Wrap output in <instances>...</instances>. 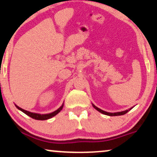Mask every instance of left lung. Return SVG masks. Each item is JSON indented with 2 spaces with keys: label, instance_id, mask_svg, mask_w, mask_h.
I'll use <instances>...</instances> for the list:
<instances>
[{
  "label": "left lung",
  "instance_id": "1",
  "mask_svg": "<svg viewBox=\"0 0 157 157\" xmlns=\"http://www.w3.org/2000/svg\"><path fill=\"white\" fill-rule=\"evenodd\" d=\"M92 105H93V106L94 107V108L96 109L97 111H98L99 112L102 113V114H105V115H108V116H120V115H123V114H126L127 112H128L129 111H130V110H131L133 108V107H134V106H132V107H130V109H128L123 110V111H120V112H106V111H104V110L98 108V107H97V106H96V105H95L94 104H92Z\"/></svg>",
  "mask_w": 157,
  "mask_h": 157
}]
</instances>
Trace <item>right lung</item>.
<instances>
[{
  "label": "right lung",
  "instance_id": "add662e5",
  "mask_svg": "<svg viewBox=\"0 0 157 157\" xmlns=\"http://www.w3.org/2000/svg\"><path fill=\"white\" fill-rule=\"evenodd\" d=\"M64 103L63 102L58 109H56V110L53 111V112H48V113H40V112H33V111L27 110V109H22L21 107L19 106L17 104H15V106L18 109L21 111V112L25 113V114L28 115L29 117H32V118L35 119V120H48V119H50V118H52L53 117H54L57 114H59V113L61 111V109H62L63 106H64Z\"/></svg>",
  "mask_w": 157,
  "mask_h": 157
}]
</instances>
